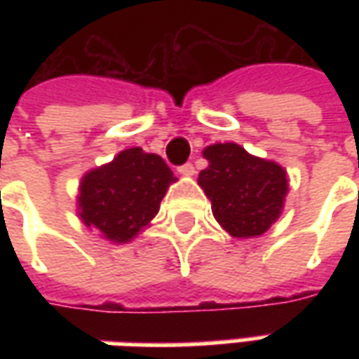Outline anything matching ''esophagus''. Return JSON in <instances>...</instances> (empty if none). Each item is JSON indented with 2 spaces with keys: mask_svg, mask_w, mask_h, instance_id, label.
<instances>
[{
  "mask_svg": "<svg viewBox=\"0 0 359 359\" xmlns=\"http://www.w3.org/2000/svg\"><path fill=\"white\" fill-rule=\"evenodd\" d=\"M179 172L182 175V177H192L194 175V165L192 163H184V165H180L179 167Z\"/></svg>",
  "mask_w": 359,
  "mask_h": 359,
  "instance_id": "obj_1",
  "label": "esophagus"
}]
</instances>
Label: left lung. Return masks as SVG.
Returning <instances> with one entry per match:
<instances>
[{
	"label": "left lung",
	"instance_id": "obj_1",
	"mask_svg": "<svg viewBox=\"0 0 359 359\" xmlns=\"http://www.w3.org/2000/svg\"><path fill=\"white\" fill-rule=\"evenodd\" d=\"M210 165L198 184L210 198L213 217L234 238L259 236L280 215L288 192L286 171L275 161L248 154L238 144L203 149Z\"/></svg>",
	"mask_w": 359,
	"mask_h": 359
}]
</instances>
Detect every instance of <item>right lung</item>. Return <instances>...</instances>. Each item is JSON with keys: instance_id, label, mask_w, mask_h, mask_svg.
Here are the masks:
<instances>
[{"instance_id": "add662e5", "label": "right lung", "mask_w": 359, "mask_h": 359, "mask_svg": "<svg viewBox=\"0 0 359 359\" xmlns=\"http://www.w3.org/2000/svg\"><path fill=\"white\" fill-rule=\"evenodd\" d=\"M169 165L142 148L123 149L111 163L88 171L79 188V217L103 238L130 242L148 226L171 182Z\"/></svg>"}]
</instances>
